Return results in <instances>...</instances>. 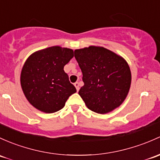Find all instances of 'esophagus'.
Here are the masks:
<instances>
[{
    "instance_id": "esophagus-1",
    "label": "esophagus",
    "mask_w": 160,
    "mask_h": 160,
    "mask_svg": "<svg viewBox=\"0 0 160 160\" xmlns=\"http://www.w3.org/2000/svg\"><path fill=\"white\" fill-rule=\"evenodd\" d=\"M74 86H75L76 89H77V91H78L79 89H80V87H79V86H80V84H79L78 82H76V83H74Z\"/></svg>"
}]
</instances>
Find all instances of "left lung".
Returning <instances> with one entry per match:
<instances>
[{"mask_svg": "<svg viewBox=\"0 0 160 160\" xmlns=\"http://www.w3.org/2000/svg\"><path fill=\"white\" fill-rule=\"evenodd\" d=\"M84 85L79 95L87 108L108 113L123 102L131 85V71L122 57L102 47L90 46L74 50Z\"/></svg>", "mask_w": 160, "mask_h": 160, "instance_id": "1", "label": "left lung"}]
</instances>
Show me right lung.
<instances>
[{
    "label": "right lung",
    "instance_id": "obj_1",
    "mask_svg": "<svg viewBox=\"0 0 160 160\" xmlns=\"http://www.w3.org/2000/svg\"><path fill=\"white\" fill-rule=\"evenodd\" d=\"M73 58L72 49L53 46L38 50L27 59L21 70V86L27 100L37 110L57 112L77 92L63 70Z\"/></svg>",
    "mask_w": 160,
    "mask_h": 160
}]
</instances>
